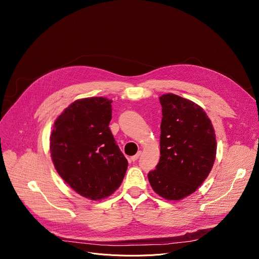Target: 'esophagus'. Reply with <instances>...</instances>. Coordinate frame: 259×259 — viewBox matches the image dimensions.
Segmentation results:
<instances>
[{"label":"esophagus","mask_w":259,"mask_h":259,"mask_svg":"<svg viewBox=\"0 0 259 259\" xmlns=\"http://www.w3.org/2000/svg\"><path fill=\"white\" fill-rule=\"evenodd\" d=\"M140 155H141V151H139V152H138L136 155L132 156V157H131V161H132V162H135V161H137V160H138V158L140 157Z\"/></svg>","instance_id":"34e87169"}]
</instances>
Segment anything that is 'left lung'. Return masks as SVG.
<instances>
[{
    "label": "left lung",
    "mask_w": 259,
    "mask_h": 259,
    "mask_svg": "<svg viewBox=\"0 0 259 259\" xmlns=\"http://www.w3.org/2000/svg\"><path fill=\"white\" fill-rule=\"evenodd\" d=\"M160 102L161 157L147 177L159 196L178 201L195 193L209 175L216 157V136L197 103L172 93L160 96Z\"/></svg>",
    "instance_id": "8db88e82"
}]
</instances>
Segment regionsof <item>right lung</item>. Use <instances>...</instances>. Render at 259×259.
I'll return each mask as SVG.
<instances>
[{"label":"right lung","instance_id":"add662e5","mask_svg":"<svg viewBox=\"0 0 259 259\" xmlns=\"http://www.w3.org/2000/svg\"><path fill=\"white\" fill-rule=\"evenodd\" d=\"M112 102L105 97L73 101L57 117L50 135L57 173L76 193L92 201L114 194L128 167L108 128Z\"/></svg>","mask_w":259,"mask_h":259}]
</instances>
